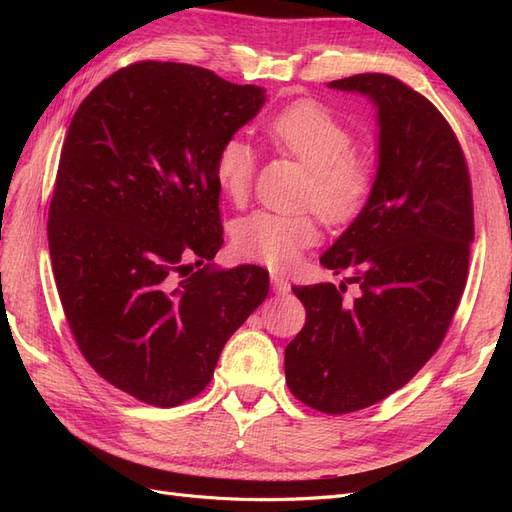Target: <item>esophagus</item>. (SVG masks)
I'll use <instances>...</instances> for the list:
<instances>
[{
  "label": "esophagus",
  "mask_w": 512,
  "mask_h": 512,
  "mask_svg": "<svg viewBox=\"0 0 512 512\" xmlns=\"http://www.w3.org/2000/svg\"><path fill=\"white\" fill-rule=\"evenodd\" d=\"M271 286H273V292H275V294H288V292H290L288 280H284V277L277 275V273L271 275Z\"/></svg>",
  "instance_id": "1"
}]
</instances>
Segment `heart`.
Instances as JSON below:
<instances>
[{
  "label": "heart",
  "mask_w": 512,
  "mask_h": 512,
  "mask_svg": "<svg viewBox=\"0 0 512 512\" xmlns=\"http://www.w3.org/2000/svg\"><path fill=\"white\" fill-rule=\"evenodd\" d=\"M271 141L312 170L307 200L327 222H346L361 211L374 188V168L352 151L354 136L331 108L312 100L294 102L269 123ZM256 175V149L243 136H230L215 160L224 194L243 203ZM318 228L307 215L256 211L232 228V247L250 262L288 267L307 245L316 243Z\"/></svg>",
  "instance_id": "b5f03b06"
}]
</instances>
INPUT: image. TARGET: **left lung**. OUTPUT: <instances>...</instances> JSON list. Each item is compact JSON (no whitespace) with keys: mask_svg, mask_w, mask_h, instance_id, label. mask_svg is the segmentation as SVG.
Wrapping results in <instances>:
<instances>
[{"mask_svg":"<svg viewBox=\"0 0 512 512\" xmlns=\"http://www.w3.org/2000/svg\"><path fill=\"white\" fill-rule=\"evenodd\" d=\"M378 108V173L356 220L322 267L346 284L292 286L305 327L286 346L290 393L324 414L374 406L408 384L442 344L466 288L474 241L472 183L453 128L395 76L329 83Z\"/></svg>","mask_w":512,"mask_h":512,"instance_id":"left-lung-1","label":"left lung"}]
</instances>
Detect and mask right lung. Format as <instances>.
Wrapping results in <instances>:
<instances>
[{"instance_id":"right-lung-1","label":"right lung","mask_w":512,"mask_h":512,"mask_svg":"<svg viewBox=\"0 0 512 512\" xmlns=\"http://www.w3.org/2000/svg\"><path fill=\"white\" fill-rule=\"evenodd\" d=\"M265 100L205 68L138 61L70 121L49 207L59 299L85 361L149 406L203 393L267 299L262 267L211 265L224 243L215 160Z\"/></svg>"}]
</instances>
